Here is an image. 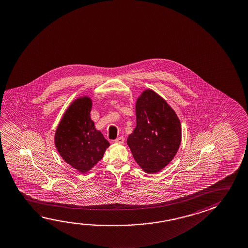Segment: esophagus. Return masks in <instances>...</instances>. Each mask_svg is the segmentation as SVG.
I'll return each instance as SVG.
<instances>
[{"instance_id": "1", "label": "esophagus", "mask_w": 248, "mask_h": 248, "mask_svg": "<svg viewBox=\"0 0 248 248\" xmlns=\"http://www.w3.org/2000/svg\"><path fill=\"white\" fill-rule=\"evenodd\" d=\"M114 142H116V143H119V144H122L124 142V138H123V137H119V138H117Z\"/></svg>"}]
</instances>
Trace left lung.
Returning <instances> with one entry per match:
<instances>
[{
  "label": "left lung",
  "instance_id": "1",
  "mask_svg": "<svg viewBox=\"0 0 248 248\" xmlns=\"http://www.w3.org/2000/svg\"><path fill=\"white\" fill-rule=\"evenodd\" d=\"M137 126L128 137L135 161L148 174L162 170L178 151L182 127L175 110L158 94L145 90L136 102Z\"/></svg>",
  "mask_w": 248,
  "mask_h": 248
}]
</instances>
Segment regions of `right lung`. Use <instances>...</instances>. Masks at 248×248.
Listing matches in <instances>:
<instances>
[{
	"label": "right lung",
	"mask_w": 248,
	"mask_h": 248,
	"mask_svg": "<svg viewBox=\"0 0 248 248\" xmlns=\"http://www.w3.org/2000/svg\"><path fill=\"white\" fill-rule=\"evenodd\" d=\"M92 99L78 98L66 109L58 125L54 144L65 163L86 173L103 158L110 143L91 119Z\"/></svg>",
	"instance_id": "add662e5"
}]
</instances>
